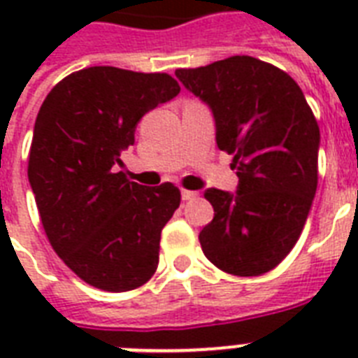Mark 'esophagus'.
I'll return each instance as SVG.
<instances>
[{"mask_svg": "<svg viewBox=\"0 0 358 358\" xmlns=\"http://www.w3.org/2000/svg\"><path fill=\"white\" fill-rule=\"evenodd\" d=\"M196 191H189V189H182V201H193V199H196Z\"/></svg>", "mask_w": 358, "mask_h": 358, "instance_id": "34e87169", "label": "esophagus"}]
</instances>
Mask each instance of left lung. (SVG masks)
<instances>
[{
  "label": "left lung",
  "mask_w": 358,
  "mask_h": 358,
  "mask_svg": "<svg viewBox=\"0 0 358 358\" xmlns=\"http://www.w3.org/2000/svg\"><path fill=\"white\" fill-rule=\"evenodd\" d=\"M182 85L212 109L219 150L234 156L236 193L210 187L212 223L199 234L221 271L256 277L288 256L317 187L320 126L284 70L249 55L178 69Z\"/></svg>",
  "instance_id": "1"
}]
</instances>
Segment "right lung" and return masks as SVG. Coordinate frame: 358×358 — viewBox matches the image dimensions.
<instances>
[{"label": "right lung", "mask_w": 358, "mask_h": 358, "mask_svg": "<svg viewBox=\"0 0 358 358\" xmlns=\"http://www.w3.org/2000/svg\"><path fill=\"white\" fill-rule=\"evenodd\" d=\"M178 92L169 74L91 66L59 81L36 115L27 176L42 227L59 258L94 288L128 292L156 273L180 189L145 187L117 167L143 115Z\"/></svg>", "instance_id": "1"}]
</instances>
